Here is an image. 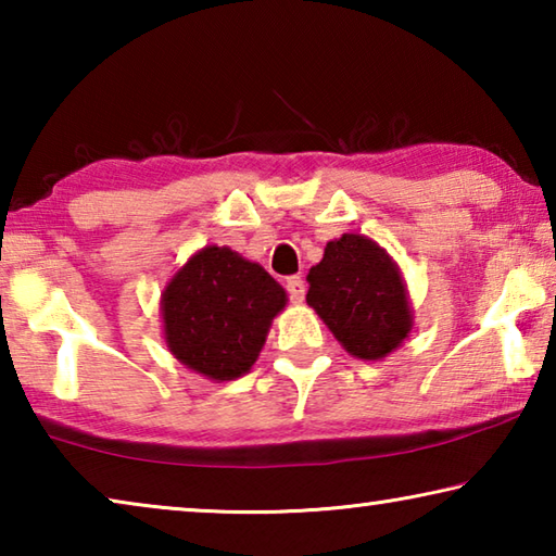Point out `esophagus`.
I'll return each instance as SVG.
<instances>
[{
    "label": "esophagus",
    "instance_id": "esophagus-1",
    "mask_svg": "<svg viewBox=\"0 0 556 556\" xmlns=\"http://www.w3.org/2000/svg\"><path fill=\"white\" fill-rule=\"evenodd\" d=\"M287 291H289V299L294 301V304H301V301H304V294H306L304 279H301V277H289L287 279Z\"/></svg>",
    "mask_w": 556,
    "mask_h": 556
}]
</instances>
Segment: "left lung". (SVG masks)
I'll return each instance as SVG.
<instances>
[{
  "mask_svg": "<svg viewBox=\"0 0 556 556\" xmlns=\"http://www.w3.org/2000/svg\"><path fill=\"white\" fill-rule=\"evenodd\" d=\"M306 304L361 361H382L407 341L414 312L400 265L388 250L361 232L326 242L324 257L308 269Z\"/></svg>",
  "mask_w": 556,
  "mask_h": 556,
  "instance_id": "1",
  "label": "left lung"
}]
</instances>
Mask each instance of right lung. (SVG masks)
Wrapping results in <instances>:
<instances>
[{
	"label": "right lung",
	"mask_w": 556,
	"mask_h": 556,
	"mask_svg": "<svg viewBox=\"0 0 556 556\" xmlns=\"http://www.w3.org/2000/svg\"><path fill=\"white\" fill-rule=\"evenodd\" d=\"M285 306L287 291L265 267L225 244H205L162 291L164 341L188 370L235 380L255 365Z\"/></svg>",
	"instance_id": "obj_1"
}]
</instances>
